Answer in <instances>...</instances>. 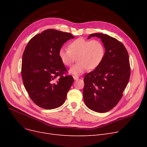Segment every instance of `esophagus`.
I'll use <instances>...</instances> for the list:
<instances>
[{
    "label": "esophagus",
    "instance_id": "esophagus-1",
    "mask_svg": "<svg viewBox=\"0 0 147 147\" xmlns=\"http://www.w3.org/2000/svg\"><path fill=\"white\" fill-rule=\"evenodd\" d=\"M73 78H74V80H77V79H78L79 78V76H73Z\"/></svg>",
    "mask_w": 147,
    "mask_h": 147
}]
</instances>
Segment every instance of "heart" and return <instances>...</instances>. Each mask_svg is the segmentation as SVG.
<instances>
[{
	"label": "heart",
	"mask_w": 147,
	"mask_h": 147,
	"mask_svg": "<svg viewBox=\"0 0 147 147\" xmlns=\"http://www.w3.org/2000/svg\"><path fill=\"white\" fill-rule=\"evenodd\" d=\"M105 53V46L101 41L79 38L69 44L68 49H60L58 55L63 64L68 67L73 65L78 57V63L71 69L70 72L79 74L88 69L96 68L102 63Z\"/></svg>",
	"instance_id": "heart-1"
}]
</instances>
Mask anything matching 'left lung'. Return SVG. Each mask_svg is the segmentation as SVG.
I'll use <instances>...</instances> for the list:
<instances>
[{
    "label": "left lung",
    "mask_w": 147,
    "mask_h": 147,
    "mask_svg": "<svg viewBox=\"0 0 147 147\" xmlns=\"http://www.w3.org/2000/svg\"><path fill=\"white\" fill-rule=\"evenodd\" d=\"M92 37L101 38L105 53L101 64L84 76L83 99L89 109L106 113L119 103L129 82V55L116 38L102 33L92 34L88 38Z\"/></svg>",
    "instance_id": "obj_1"
}]
</instances>
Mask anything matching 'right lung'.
<instances>
[{"label": "right lung", "instance_id": "add662e5", "mask_svg": "<svg viewBox=\"0 0 147 147\" xmlns=\"http://www.w3.org/2000/svg\"><path fill=\"white\" fill-rule=\"evenodd\" d=\"M74 36L48 29L32 37L22 55L21 76L31 99L42 109L51 110L63 105L74 82L62 63L59 51Z\"/></svg>", "mask_w": 147, "mask_h": 147}]
</instances>
